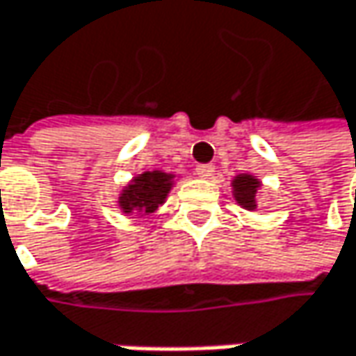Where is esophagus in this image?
<instances>
[{"label": "esophagus", "instance_id": "obj_1", "mask_svg": "<svg viewBox=\"0 0 356 356\" xmlns=\"http://www.w3.org/2000/svg\"><path fill=\"white\" fill-rule=\"evenodd\" d=\"M195 173H197L200 177H211V175H213V165H211V163H200V165L195 167Z\"/></svg>", "mask_w": 356, "mask_h": 356}]
</instances>
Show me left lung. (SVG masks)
Instances as JSON below:
<instances>
[{
	"mask_svg": "<svg viewBox=\"0 0 356 356\" xmlns=\"http://www.w3.org/2000/svg\"><path fill=\"white\" fill-rule=\"evenodd\" d=\"M259 187V181L252 179L250 175H241L234 181V191H236V200L238 204L248 208V210H254V191Z\"/></svg>",
	"mask_w": 356,
	"mask_h": 356,
	"instance_id": "obj_1",
	"label": "left lung"
}]
</instances>
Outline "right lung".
I'll list each match as a JSON object with an SVG mask.
<instances>
[{
    "label": "right lung",
    "instance_id": "obj_1",
    "mask_svg": "<svg viewBox=\"0 0 356 356\" xmlns=\"http://www.w3.org/2000/svg\"><path fill=\"white\" fill-rule=\"evenodd\" d=\"M171 189V175H165L161 171H150L138 179H134L132 185L122 193L120 206L124 211H140L150 213L163 204L165 195Z\"/></svg>",
    "mask_w": 356,
    "mask_h": 356
}]
</instances>
